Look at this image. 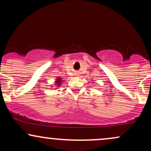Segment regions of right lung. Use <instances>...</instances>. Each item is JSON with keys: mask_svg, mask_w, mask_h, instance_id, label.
I'll return each instance as SVG.
<instances>
[{"mask_svg": "<svg viewBox=\"0 0 151 151\" xmlns=\"http://www.w3.org/2000/svg\"><path fill=\"white\" fill-rule=\"evenodd\" d=\"M61 79H62V78H58V79H57V81H55V82L58 84L57 85H58V86H60V84H60V83H61Z\"/></svg>", "mask_w": 151, "mask_h": 151, "instance_id": "1", "label": "right lung"}]
</instances>
